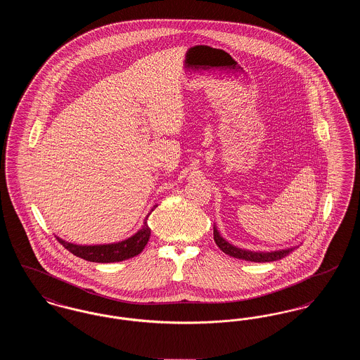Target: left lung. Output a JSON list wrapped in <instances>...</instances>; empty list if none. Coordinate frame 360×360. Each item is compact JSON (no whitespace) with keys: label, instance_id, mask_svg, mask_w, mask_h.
Masks as SVG:
<instances>
[{"label":"left lung","instance_id":"left-lung-1","mask_svg":"<svg viewBox=\"0 0 360 360\" xmlns=\"http://www.w3.org/2000/svg\"><path fill=\"white\" fill-rule=\"evenodd\" d=\"M213 238H214L216 244L219 245V248L223 251L224 254H226L229 257H236V259H243V260H247V262H257V263L274 262V260H279L282 257H288L295 250V247H290V248L276 250V251L269 252V251H251V250L239 248V247L231 244L228 240L224 239L216 225H213Z\"/></svg>","mask_w":360,"mask_h":360}]
</instances>
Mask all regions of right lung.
<instances>
[{"label": "right lung", "instance_id": "add662e5", "mask_svg": "<svg viewBox=\"0 0 360 360\" xmlns=\"http://www.w3.org/2000/svg\"><path fill=\"white\" fill-rule=\"evenodd\" d=\"M158 205L153 206L150 213L147 214L144 223L141 228L137 231L135 235H132L128 239L121 240L117 243H109V244H94V245H81V244H74L69 243L66 240L60 239L56 236L58 241L63 244L66 250H69L71 254L75 257H82L89 262H96V263H113V262H122L125 259L136 257L139 255L146 244L148 243V239L151 236V229L147 224V219L151 214Z\"/></svg>", "mask_w": 360, "mask_h": 360}]
</instances>
